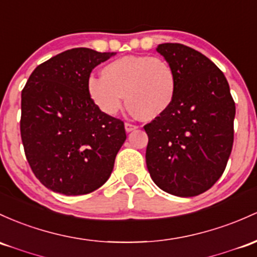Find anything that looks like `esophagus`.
Returning a JSON list of instances; mask_svg holds the SVG:
<instances>
[{"instance_id": "34e87169", "label": "esophagus", "mask_w": 257, "mask_h": 257, "mask_svg": "<svg viewBox=\"0 0 257 257\" xmlns=\"http://www.w3.org/2000/svg\"><path fill=\"white\" fill-rule=\"evenodd\" d=\"M124 128H125L126 133H131V132L135 131V129H137L138 126L134 125V124H132V123H125V124H124Z\"/></svg>"}]
</instances>
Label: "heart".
<instances>
[{
    "instance_id": "obj_1",
    "label": "heart",
    "mask_w": 257,
    "mask_h": 257,
    "mask_svg": "<svg viewBox=\"0 0 257 257\" xmlns=\"http://www.w3.org/2000/svg\"><path fill=\"white\" fill-rule=\"evenodd\" d=\"M86 90L102 113L114 115L123 106L144 120H154L171 108L177 75L167 61L151 56H124L109 62L102 77H89Z\"/></svg>"
}]
</instances>
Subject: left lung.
<instances>
[{
	"label": "left lung",
	"instance_id": "left-lung-1",
	"mask_svg": "<svg viewBox=\"0 0 257 257\" xmlns=\"http://www.w3.org/2000/svg\"><path fill=\"white\" fill-rule=\"evenodd\" d=\"M173 67L177 94L171 108L144 126L146 166L155 184L180 197L205 193L223 174L232 152L235 103L224 74L199 51L161 44Z\"/></svg>",
	"mask_w": 257,
	"mask_h": 257
}]
</instances>
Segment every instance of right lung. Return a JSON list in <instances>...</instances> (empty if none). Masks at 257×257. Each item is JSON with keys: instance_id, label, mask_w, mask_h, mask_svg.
<instances>
[{"instance_id": "obj_1", "label": "right lung", "mask_w": 257, "mask_h": 257, "mask_svg": "<svg viewBox=\"0 0 257 257\" xmlns=\"http://www.w3.org/2000/svg\"><path fill=\"white\" fill-rule=\"evenodd\" d=\"M114 52L72 49L34 69L22 91L25 156L42 184L63 195H84L107 182L125 142L124 123L90 98V73Z\"/></svg>"}]
</instances>
